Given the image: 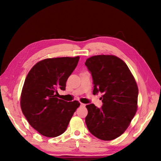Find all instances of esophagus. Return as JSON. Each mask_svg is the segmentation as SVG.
I'll return each instance as SVG.
<instances>
[{
	"label": "esophagus",
	"mask_w": 161,
	"mask_h": 161,
	"mask_svg": "<svg viewBox=\"0 0 161 161\" xmlns=\"http://www.w3.org/2000/svg\"><path fill=\"white\" fill-rule=\"evenodd\" d=\"M80 105H81V107H85V106H86V104H83V103H80Z\"/></svg>",
	"instance_id": "34e87169"
}]
</instances>
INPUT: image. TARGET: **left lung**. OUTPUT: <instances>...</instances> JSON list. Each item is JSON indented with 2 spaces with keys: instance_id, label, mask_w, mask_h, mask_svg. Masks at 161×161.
I'll use <instances>...</instances> for the list:
<instances>
[{
  "instance_id": "1",
  "label": "left lung",
  "mask_w": 161,
  "mask_h": 161,
  "mask_svg": "<svg viewBox=\"0 0 161 161\" xmlns=\"http://www.w3.org/2000/svg\"><path fill=\"white\" fill-rule=\"evenodd\" d=\"M85 65L93 77V94H103L100 108L86 106L87 128L97 138L112 141L126 131L137 111V84L126 64L116 56H93Z\"/></svg>"
}]
</instances>
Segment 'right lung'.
Instances as JSON below:
<instances>
[{"mask_svg":"<svg viewBox=\"0 0 161 161\" xmlns=\"http://www.w3.org/2000/svg\"><path fill=\"white\" fill-rule=\"evenodd\" d=\"M80 57L49 58L39 61L27 75L20 96L23 115L32 127L48 138L66 131L78 101L66 102L56 97L59 89L75 69Z\"/></svg>","mask_w":161,"mask_h":161,"instance_id":"obj_1","label":"right lung"}]
</instances>
